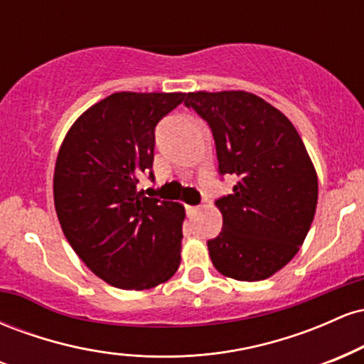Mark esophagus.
I'll return each instance as SVG.
<instances>
[{
    "mask_svg": "<svg viewBox=\"0 0 364 364\" xmlns=\"http://www.w3.org/2000/svg\"><path fill=\"white\" fill-rule=\"evenodd\" d=\"M188 214H193V212L198 210V205H185Z\"/></svg>",
    "mask_w": 364,
    "mask_h": 364,
    "instance_id": "obj_1",
    "label": "esophagus"
}]
</instances>
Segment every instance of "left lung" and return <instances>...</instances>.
<instances>
[{
	"mask_svg": "<svg viewBox=\"0 0 364 364\" xmlns=\"http://www.w3.org/2000/svg\"><path fill=\"white\" fill-rule=\"evenodd\" d=\"M185 106L207 121L219 174L237 176L215 200L223 231L208 240L225 277L263 281L299 252L318 200V179L301 136L281 111L243 90L191 92Z\"/></svg>",
	"mask_w": 364,
	"mask_h": 364,
	"instance_id": "obj_1",
	"label": "left lung"
}]
</instances>
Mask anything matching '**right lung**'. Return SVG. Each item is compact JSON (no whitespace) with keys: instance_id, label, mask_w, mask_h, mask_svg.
I'll return each mask as SVG.
<instances>
[{"instance_id":"obj_1","label":"right lung","mask_w":364,"mask_h":364,"mask_svg":"<svg viewBox=\"0 0 364 364\" xmlns=\"http://www.w3.org/2000/svg\"><path fill=\"white\" fill-rule=\"evenodd\" d=\"M186 94L116 92L73 123L54 168V207L66 240L102 281L150 289L176 274L185 208L145 196L157 123Z\"/></svg>"}]
</instances>
